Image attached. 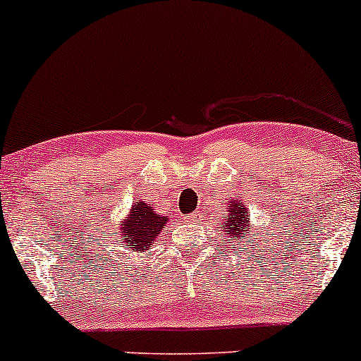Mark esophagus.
Instances as JSON below:
<instances>
[{
  "mask_svg": "<svg viewBox=\"0 0 361 361\" xmlns=\"http://www.w3.org/2000/svg\"><path fill=\"white\" fill-rule=\"evenodd\" d=\"M200 221H202V215H200V214L193 212V214L186 215V222H190V224H195V222H200Z\"/></svg>",
  "mask_w": 361,
  "mask_h": 361,
  "instance_id": "34e87169",
  "label": "esophagus"
}]
</instances>
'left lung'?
<instances>
[{"label": "left lung", "mask_w": 361, "mask_h": 361, "mask_svg": "<svg viewBox=\"0 0 361 361\" xmlns=\"http://www.w3.org/2000/svg\"><path fill=\"white\" fill-rule=\"evenodd\" d=\"M224 234L235 243H251L252 226L250 224V210L241 200H229V210L221 222Z\"/></svg>", "instance_id": "obj_1"}]
</instances>
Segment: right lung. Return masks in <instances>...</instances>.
I'll return each instance as SVG.
<instances>
[{"label":"right lung","instance_id":"add662e5","mask_svg":"<svg viewBox=\"0 0 361 361\" xmlns=\"http://www.w3.org/2000/svg\"><path fill=\"white\" fill-rule=\"evenodd\" d=\"M120 222L122 224H120L118 235L123 247L144 252L151 250L157 234H161V231L168 224V217L157 214L152 205L137 200L128 210L127 217H123Z\"/></svg>","mask_w":361,"mask_h":361}]
</instances>
